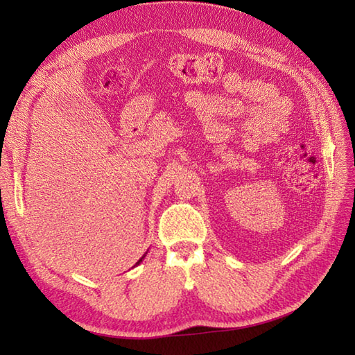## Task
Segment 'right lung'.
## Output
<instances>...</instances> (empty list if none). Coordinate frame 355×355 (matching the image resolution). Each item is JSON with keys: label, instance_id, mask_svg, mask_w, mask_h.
I'll use <instances>...</instances> for the list:
<instances>
[{"label": "right lung", "instance_id": "right-lung-1", "mask_svg": "<svg viewBox=\"0 0 355 355\" xmlns=\"http://www.w3.org/2000/svg\"><path fill=\"white\" fill-rule=\"evenodd\" d=\"M145 256H146V253H145V254H143V256H141V258H140V259H139V262H137V263H135V266H139V263H140V262H141V261H143V259H145ZM135 266H134V267H135Z\"/></svg>", "mask_w": 355, "mask_h": 355}]
</instances>
